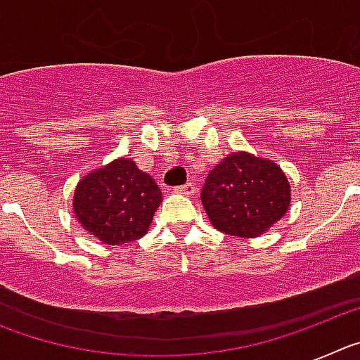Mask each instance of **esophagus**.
I'll return each mask as SVG.
<instances>
[{
    "label": "esophagus",
    "instance_id": "esophagus-1",
    "mask_svg": "<svg viewBox=\"0 0 360 360\" xmlns=\"http://www.w3.org/2000/svg\"><path fill=\"white\" fill-rule=\"evenodd\" d=\"M173 191H174V193H178V195L191 196L196 191V187H195V184H193V182H187V184H184V186H176Z\"/></svg>",
    "mask_w": 360,
    "mask_h": 360
}]
</instances>
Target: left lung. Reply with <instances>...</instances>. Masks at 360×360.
Segmentation results:
<instances>
[{"label":"left lung","instance_id":"left-lung-1","mask_svg":"<svg viewBox=\"0 0 360 360\" xmlns=\"http://www.w3.org/2000/svg\"><path fill=\"white\" fill-rule=\"evenodd\" d=\"M200 198L218 231L256 238L287 212L290 186L274 162L234 153L214 165Z\"/></svg>","mask_w":360,"mask_h":360}]
</instances>
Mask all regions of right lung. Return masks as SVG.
<instances>
[{"label": "right lung", "instance_id": "1", "mask_svg": "<svg viewBox=\"0 0 360 360\" xmlns=\"http://www.w3.org/2000/svg\"><path fill=\"white\" fill-rule=\"evenodd\" d=\"M162 202L157 182L135 162L119 158L86 174L73 196V211L86 231L108 245L146 234Z\"/></svg>", "mask_w": 360, "mask_h": 360}]
</instances>
